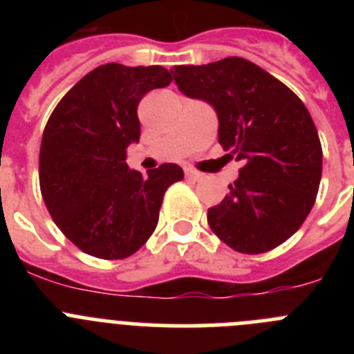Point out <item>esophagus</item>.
Here are the masks:
<instances>
[{
    "label": "esophagus",
    "mask_w": 354,
    "mask_h": 354,
    "mask_svg": "<svg viewBox=\"0 0 354 354\" xmlns=\"http://www.w3.org/2000/svg\"><path fill=\"white\" fill-rule=\"evenodd\" d=\"M184 174H186L187 179H193V180H200L202 177H204V175L200 174L198 170H195V168H186V170H184Z\"/></svg>",
    "instance_id": "obj_1"
}]
</instances>
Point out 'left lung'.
I'll return each instance as SVG.
<instances>
[{
  "mask_svg": "<svg viewBox=\"0 0 354 354\" xmlns=\"http://www.w3.org/2000/svg\"><path fill=\"white\" fill-rule=\"evenodd\" d=\"M180 92L218 113V142L245 165L220 204L207 211L212 232L239 253L286 243L315 204L323 149L306 106L289 86L250 60L175 65Z\"/></svg>",
  "mask_w": 354,
  "mask_h": 354,
  "instance_id": "1",
  "label": "left lung"
}]
</instances>
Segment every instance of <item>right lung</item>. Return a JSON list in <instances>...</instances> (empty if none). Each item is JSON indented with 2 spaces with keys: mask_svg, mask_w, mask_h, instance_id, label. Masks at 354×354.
<instances>
[{
  "mask_svg": "<svg viewBox=\"0 0 354 354\" xmlns=\"http://www.w3.org/2000/svg\"><path fill=\"white\" fill-rule=\"evenodd\" d=\"M170 81L161 65H101L62 97L46 124L44 204L64 236L92 257L118 261L138 252L156 230L167 189L183 180L174 162L147 177L126 162L127 147L140 140V101Z\"/></svg>",
  "mask_w": 354,
  "mask_h": 354,
  "instance_id": "right-lung-1",
  "label": "right lung"
}]
</instances>
